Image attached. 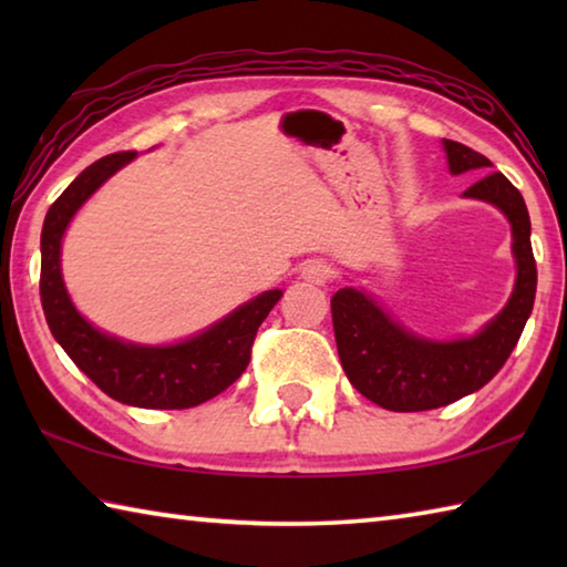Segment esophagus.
<instances>
[{"label":"esophagus","instance_id":"esophagus-1","mask_svg":"<svg viewBox=\"0 0 567 567\" xmlns=\"http://www.w3.org/2000/svg\"><path fill=\"white\" fill-rule=\"evenodd\" d=\"M332 277V267L322 260H312L302 267V280L310 285H324Z\"/></svg>","mask_w":567,"mask_h":567}]
</instances>
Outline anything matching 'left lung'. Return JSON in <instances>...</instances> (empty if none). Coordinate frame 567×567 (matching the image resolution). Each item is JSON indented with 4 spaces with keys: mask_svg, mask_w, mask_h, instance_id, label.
Here are the masks:
<instances>
[{
    "mask_svg": "<svg viewBox=\"0 0 567 567\" xmlns=\"http://www.w3.org/2000/svg\"><path fill=\"white\" fill-rule=\"evenodd\" d=\"M453 175L487 172L493 162L460 142L443 140ZM463 197L501 209L511 223L515 285L501 312L470 338L433 340L408 330L364 287H342L332 295V328L340 362L352 388L392 412H420L450 405L487 385L533 312L537 270L525 199L503 172L480 177Z\"/></svg>",
    "mask_w": 567,
    "mask_h": 567,
    "instance_id": "1",
    "label": "left lung"
}]
</instances>
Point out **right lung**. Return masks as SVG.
Returning <instances> with one entry per match:
<instances>
[{
	"label": "right lung",
	"mask_w": 567,
	"mask_h": 567,
	"mask_svg": "<svg viewBox=\"0 0 567 567\" xmlns=\"http://www.w3.org/2000/svg\"><path fill=\"white\" fill-rule=\"evenodd\" d=\"M134 157L137 152H117L97 159L50 207L40 245L42 310L54 340L112 400L147 410L195 408L219 395L243 375L257 328L280 302L282 290L257 295L203 332L172 344H140L94 328L66 292L62 239L80 207Z\"/></svg>",
	"instance_id": "right-lung-1"
}]
</instances>
